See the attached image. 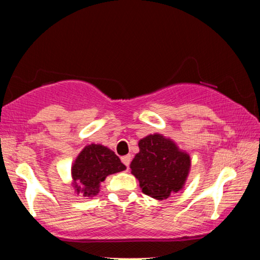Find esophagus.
Instances as JSON below:
<instances>
[{
	"label": "esophagus",
	"mask_w": 260,
	"mask_h": 260,
	"mask_svg": "<svg viewBox=\"0 0 260 260\" xmlns=\"http://www.w3.org/2000/svg\"><path fill=\"white\" fill-rule=\"evenodd\" d=\"M131 159H132V158H131L129 155L121 157V161L124 162V165L127 167V169H128V166H129V164H131Z\"/></svg>",
	"instance_id": "1"
}]
</instances>
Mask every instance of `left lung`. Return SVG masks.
Returning <instances> with one entry per match:
<instances>
[{
	"label": "left lung",
	"mask_w": 260,
	"mask_h": 260,
	"mask_svg": "<svg viewBox=\"0 0 260 260\" xmlns=\"http://www.w3.org/2000/svg\"><path fill=\"white\" fill-rule=\"evenodd\" d=\"M139 148L131 169L142 191L156 200H165L181 190L190 167L189 155L160 134L140 140Z\"/></svg>",
	"instance_id": "left-lung-1"
}]
</instances>
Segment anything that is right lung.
<instances>
[{
	"label": "right lung",
	"mask_w": 260,
	"mask_h": 260,
	"mask_svg": "<svg viewBox=\"0 0 260 260\" xmlns=\"http://www.w3.org/2000/svg\"><path fill=\"white\" fill-rule=\"evenodd\" d=\"M126 166L116 153L101 144H90L80 152L72 166L77 191L87 197L98 195L100 183L110 174L121 172Z\"/></svg>",
	"instance_id": "right-lung-1"
}]
</instances>
